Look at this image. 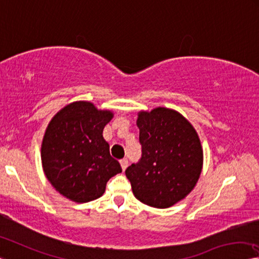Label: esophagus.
Instances as JSON below:
<instances>
[{"label": "esophagus", "instance_id": "obj_1", "mask_svg": "<svg viewBox=\"0 0 259 259\" xmlns=\"http://www.w3.org/2000/svg\"><path fill=\"white\" fill-rule=\"evenodd\" d=\"M120 163H121L122 170H125V168L128 167V160H126V159H122V160H120Z\"/></svg>", "mask_w": 259, "mask_h": 259}]
</instances>
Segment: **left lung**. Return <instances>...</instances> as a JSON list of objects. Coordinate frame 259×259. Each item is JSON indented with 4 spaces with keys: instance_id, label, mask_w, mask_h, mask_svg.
<instances>
[{
    "instance_id": "8db88e82",
    "label": "left lung",
    "mask_w": 259,
    "mask_h": 259,
    "mask_svg": "<svg viewBox=\"0 0 259 259\" xmlns=\"http://www.w3.org/2000/svg\"><path fill=\"white\" fill-rule=\"evenodd\" d=\"M142 159L125 169L135 197L157 208L181 202L203 169V147L194 125L178 110L138 112Z\"/></svg>"
}]
</instances>
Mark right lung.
<instances>
[{"label":"right lung","mask_w":259,"mask_h":259,"mask_svg":"<svg viewBox=\"0 0 259 259\" xmlns=\"http://www.w3.org/2000/svg\"><path fill=\"white\" fill-rule=\"evenodd\" d=\"M114 117L90 101H73L57 112L45 131L41 163L49 183L75 203L99 198L106 184L121 173L102 131Z\"/></svg>","instance_id":"add662e5"}]
</instances>
